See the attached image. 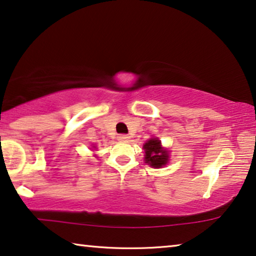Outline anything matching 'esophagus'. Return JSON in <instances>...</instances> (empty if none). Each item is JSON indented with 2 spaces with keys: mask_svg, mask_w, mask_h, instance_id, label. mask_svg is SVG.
<instances>
[{
  "mask_svg": "<svg viewBox=\"0 0 256 256\" xmlns=\"http://www.w3.org/2000/svg\"><path fill=\"white\" fill-rule=\"evenodd\" d=\"M118 140L121 142H127L129 140V136L128 135H119L118 136Z\"/></svg>",
  "mask_w": 256,
  "mask_h": 256,
  "instance_id": "obj_1",
  "label": "esophagus"
}]
</instances>
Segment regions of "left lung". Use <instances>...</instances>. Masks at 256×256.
Listing matches in <instances>:
<instances>
[{"label": "left lung", "mask_w": 256, "mask_h": 256, "mask_svg": "<svg viewBox=\"0 0 256 256\" xmlns=\"http://www.w3.org/2000/svg\"><path fill=\"white\" fill-rule=\"evenodd\" d=\"M143 150L145 152V162L153 168H161L166 166L169 161V151L161 146V142L156 137L148 140L143 145Z\"/></svg>", "instance_id": "obj_1"}]
</instances>
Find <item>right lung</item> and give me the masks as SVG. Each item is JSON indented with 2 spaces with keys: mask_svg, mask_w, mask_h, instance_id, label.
Returning <instances> with one entry per match:
<instances>
[{
  "mask_svg": "<svg viewBox=\"0 0 256 256\" xmlns=\"http://www.w3.org/2000/svg\"><path fill=\"white\" fill-rule=\"evenodd\" d=\"M94 148H95V146H94Z\"/></svg>",
  "mask_w": 256,
  "mask_h": 256,
  "instance_id": "obj_1",
  "label": "right lung"
}]
</instances>
